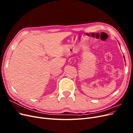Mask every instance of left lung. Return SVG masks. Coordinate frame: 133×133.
<instances>
[{
	"label": "left lung",
	"instance_id": "8db88e82",
	"mask_svg": "<svg viewBox=\"0 0 133 133\" xmlns=\"http://www.w3.org/2000/svg\"><path fill=\"white\" fill-rule=\"evenodd\" d=\"M124 59H125V57H124Z\"/></svg>",
	"mask_w": 133,
	"mask_h": 133
}]
</instances>
